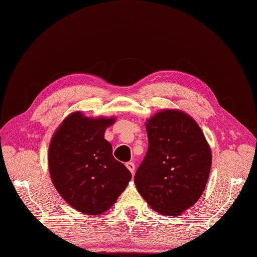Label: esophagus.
Instances as JSON below:
<instances>
[{
	"label": "esophagus",
	"instance_id": "34e87169",
	"mask_svg": "<svg viewBox=\"0 0 257 257\" xmlns=\"http://www.w3.org/2000/svg\"><path fill=\"white\" fill-rule=\"evenodd\" d=\"M126 166H127V168L130 170L131 174H135L136 166H135V163H134V162H127V163H126Z\"/></svg>",
	"mask_w": 257,
	"mask_h": 257
}]
</instances>
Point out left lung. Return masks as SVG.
Listing matches in <instances>:
<instances>
[{
    "instance_id": "obj_1",
    "label": "left lung",
    "mask_w": 257,
    "mask_h": 257,
    "mask_svg": "<svg viewBox=\"0 0 257 257\" xmlns=\"http://www.w3.org/2000/svg\"><path fill=\"white\" fill-rule=\"evenodd\" d=\"M146 127L149 148L135 175L138 192L162 215H181L205 189L212 152L199 124L180 110H162Z\"/></svg>"
}]
</instances>
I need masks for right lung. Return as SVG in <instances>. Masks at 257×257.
<instances>
[{
    "mask_svg": "<svg viewBox=\"0 0 257 257\" xmlns=\"http://www.w3.org/2000/svg\"><path fill=\"white\" fill-rule=\"evenodd\" d=\"M115 118L70 114L56 130L49 149L52 182L70 206L87 215L107 210L126 189L131 173L113 156L105 129Z\"/></svg>",
    "mask_w": 257,
    "mask_h": 257,
    "instance_id": "add662e5",
    "label": "right lung"
}]
</instances>
